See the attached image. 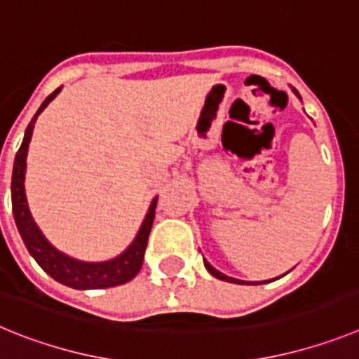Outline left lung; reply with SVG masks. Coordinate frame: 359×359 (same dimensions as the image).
Wrapping results in <instances>:
<instances>
[{"mask_svg":"<svg viewBox=\"0 0 359 359\" xmlns=\"http://www.w3.org/2000/svg\"><path fill=\"white\" fill-rule=\"evenodd\" d=\"M291 90H293V93L297 95L298 98H300V95H298V91L294 90V88H291ZM203 262H205V268L208 269V273L210 275H214L215 278H219V280H224V282H231V284H246V286H257V284H262V282H248V280H239V278H233V277H228V275H224V273H221V271H219V269H215L214 266L210 264V262H207L205 261V259H203ZM264 282H269V280H264Z\"/></svg>","mask_w":359,"mask_h":359,"instance_id":"1","label":"left lung"}]
</instances>
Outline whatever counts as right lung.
Wrapping results in <instances>:
<instances>
[{"instance_id":"add662e5","label":"right lung","mask_w":359,"mask_h":359,"mask_svg":"<svg viewBox=\"0 0 359 359\" xmlns=\"http://www.w3.org/2000/svg\"><path fill=\"white\" fill-rule=\"evenodd\" d=\"M61 88H57L41 104V107L37 109L34 118L28 123L27 131H25L23 144H21L18 154H15L14 170H12V212H14L15 226H18L19 236L23 239L25 246L30 252V255L36 259L37 264L53 280L61 282V284L73 287V290H104V287H115L135 278L138 275V271H140L142 262H144L145 248H147L149 233H151L152 221H154V210H156L158 198L152 199L151 205H149L144 223H142L140 230H138L136 237L133 239V243L120 255H116L115 259H109V261H79V259H73V257L62 253L61 250H57L44 237L41 228L37 226V223L32 217L30 208H28L27 194H25V172H27L28 144L32 140V133H34L37 116L59 95Z\"/></svg>"}]
</instances>
